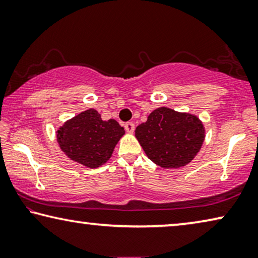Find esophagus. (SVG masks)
I'll return each instance as SVG.
<instances>
[{
  "label": "esophagus",
  "instance_id": "esophagus-1",
  "mask_svg": "<svg viewBox=\"0 0 258 258\" xmlns=\"http://www.w3.org/2000/svg\"><path fill=\"white\" fill-rule=\"evenodd\" d=\"M124 127H125L126 132H127V133H133L134 132V124H133V122H130V121L126 122Z\"/></svg>",
  "mask_w": 258,
  "mask_h": 258
}]
</instances>
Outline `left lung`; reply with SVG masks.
Segmentation results:
<instances>
[{"label": "left lung", "mask_w": 258, "mask_h": 258, "mask_svg": "<svg viewBox=\"0 0 258 258\" xmlns=\"http://www.w3.org/2000/svg\"><path fill=\"white\" fill-rule=\"evenodd\" d=\"M136 138L146 155L162 168H180L201 151L205 128L197 116L159 107L136 128Z\"/></svg>", "instance_id": "1"}]
</instances>
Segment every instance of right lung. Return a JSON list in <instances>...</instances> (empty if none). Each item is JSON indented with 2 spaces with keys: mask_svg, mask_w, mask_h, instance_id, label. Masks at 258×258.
Instances as JSON below:
<instances>
[{
  "mask_svg": "<svg viewBox=\"0 0 258 258\" xmlns=\"http://www.w3.org/2000/svg\"><path fill=\"white\" fill-rule=\"evenodd\" d=\"M124 134L117 120H102L97 111L89 109L64 122L57 130L56 140L69 159L92 169L110 160Z\"/></svg>",
  "mask_w": 258,
  "mask_h": 258,
  "instance_id": "1",
  "label": "right lung"
}]
</instances>
